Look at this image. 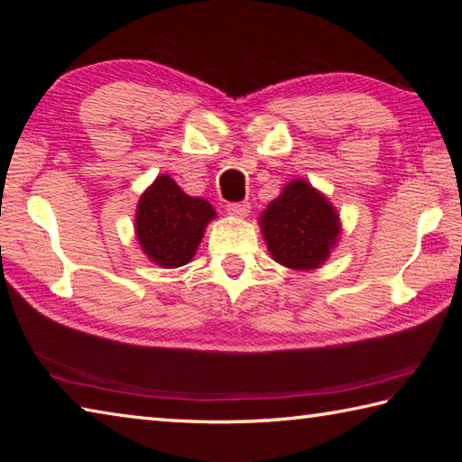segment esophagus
I'll use <instances>...</instances> for the list:
<instances>
[{"label":"esophagus","mask_w":462,"mask_h":462,"mask_svg":"<svg viewBox=\"0 0 462 462\" xmlns=\"http://www.w3.org/2000/svg\"><path fill=\"white\" fill-rule=\"evenodd\" d=\"M250 212V206L246 201H240V203H230L228 206V214L234 217H246Z\"/></svg>","instance_id":"esophagus-1"}]
</instances>
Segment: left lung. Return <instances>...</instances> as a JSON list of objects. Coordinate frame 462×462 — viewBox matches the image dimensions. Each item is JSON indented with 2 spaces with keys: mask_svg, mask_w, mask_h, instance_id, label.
I'll return each instance as SVG.
<instances>
[{
  "mask_svg": "<svg viewBox=\"0 0 462 462\" xmlns=\"http://www.w3.org/2000/svg\"><path fill=\"white\" fill-rule=\"evenodd\" d=\"M259 226L273 261L291 271H316L342 236L338 209L306 179H291L263 209Z\"/></svg>",
  "mask_w": 462,
  "mask_h": 462,
  "instance_id": "8db88e82",
  "label": "left lung"
}]
</instances>
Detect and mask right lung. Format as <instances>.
Listing matches in <instances>:
<instances>
[{
	"label": "right lung",
	"mask_w": 462,
	"mask_h": 462,
	"mask_svg": "<svg viewBox=\"0 0 462 462\" xmlns=\"http://www.w3.org/2000/svg\"><path fill=\"white\" fill-rule=\"evenodd\" d=\"M212 220V203L191 198L175 179L162 173L140 195L134 234L148 261L162 269H177L191 263Z\"/></svg>",
	"instance_id": "obj_1"
}]
</instances>
